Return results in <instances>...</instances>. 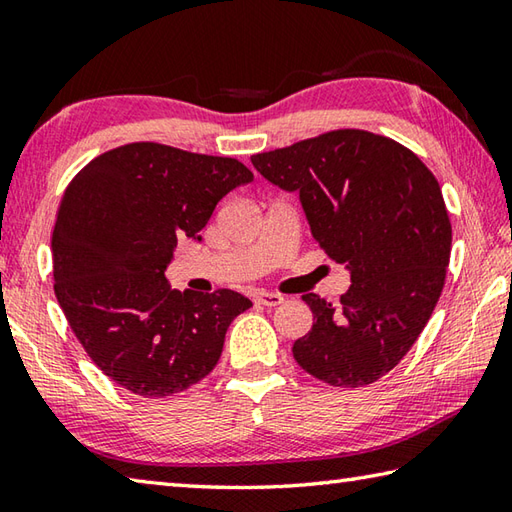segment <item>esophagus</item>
<instances>
[{"instance_id": "34e87169", "label": "esophagus", "mask_w": 512, "mask_h": 512, "mask_svg": "<svg viewBox=\"0 0 512 512\" xmlns=\"http://www.w3.org/2000/svg\"><path fill=\"white\" fill-rule=\"evenodd\" d=\"M255 302L262 306H268V308H275L284 302V297L279 293H266V290H259V293L255 295Z\"/></svg>"}]
</instances>
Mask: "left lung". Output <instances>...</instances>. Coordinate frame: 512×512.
Instances as JSON below:
<instances>
[{
  "mask_svg": "<svg viewBox=\"0 0 512 512\" xmlns=\"http://www.w3.org/2000/svg\"><path fill=\"white\" fill-rule=\"evenodd\" d=\"M268 182L297 190L315 242L346 264L350 288L333 306L302 299L313 328L295 362L330 386H368L422 335L450 262L442 188L413 150L359 128L328 130L250 157Z\"/></svg>",
  "mask_w": 512,
  "mask_h": 512,
  "instance_id": "left-lung-1",
  "label": "left lung"
}]
</instances>
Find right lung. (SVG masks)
Here are the masks:
<instances>
[{
	"label": "right lung",
	"instance_id": "right-lung-1",
	"mask_svg": "<svg viewBox=\"0 0 512 512\" xmlns=\"http://www.w3.org/2000/svg\"><path fill=\"white\" fill-rule=\"evenodd\" d=\"M253 173L233 157L133 142L70 179L53 228V286L97 368L142 397H168L213 370L250 299L170 288L179 237H195L219 199Z\"/></svg>",
	"mask_w": 512,
	"mask_h": 512
}]
</instances>
